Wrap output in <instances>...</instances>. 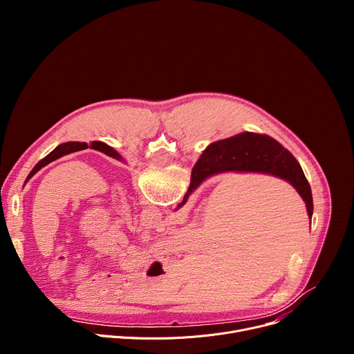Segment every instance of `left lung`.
<instances>
[{
  "label": "left lung",
  "instance_id": "1",
  "mask_svg": "<svg viewBox=\"0 0 354 354\" xmlns=\"http://www.w3.org/2000/svg\"><path fill=\"white\" fill-rule=\"evenodd\" d=\"M92 149H97L100 151V153H104L112 158H116V160H122V157L118 154V151H115L112 147L106 145L105 142H100V141H93L91 145H89ZM88 148V144L86 142H77V141H70V142H63L60 145H57L52 153H50L47 157H44L41 161H39L35 168L30 171V174L28 175L26 178V182L39 171L43 167H46L47 164L53 162L55 160L63 157V156H67V154H71V153H77V151H81V149H86Z\"/></svg>",
  "mask_w": 354,
  "mask_h": 354
}]
</instances>
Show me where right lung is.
I'll use <instances>...</instances> for the list:
<instances>
[{
    "instance_id": "add662e5",
    "label": "right lung",
    "mask_w": 354,
    "mask_h": 354,
    "mask_svg": "<svg viewBox=\"0 0 354 354\" xmlns=\"http://www.w3.org/2000/svg\"><path fill=\"white\" fill-rule=\"evenodd\" d=\"M262 172L274 175L291 183L306 201L310 218H313V193L307 178L297 160L269 136L241 133L235 137L210 144L192 169L190 185L183 201L206 178L220 172Z\"/></svg>"
}]
</instances>
